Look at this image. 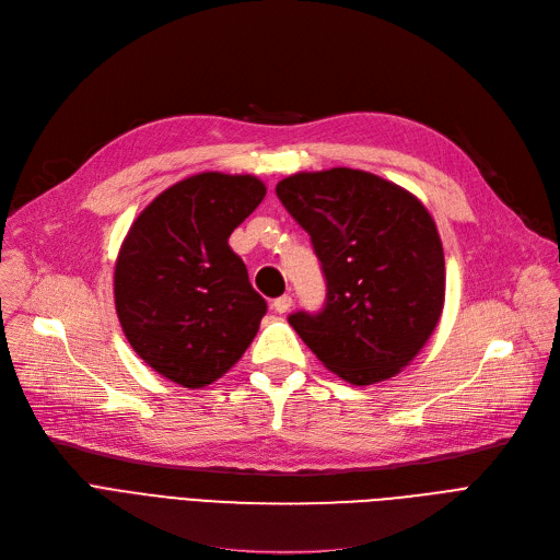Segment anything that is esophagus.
<instances>
[{
    "mask_svg": "<svg viewBox=\"0 0 560 560\" xmlns=\"http://www.w3.org/2000/svg\"><path fill=\"white\" fill-rule=\"evenodd\" d=\"M290 306H292V298H290V295H281L279 300L272 302V308H275L277 313H288Z\"/></svg>",
    "mask_w": 560,
    "mask_h": 560,
    "instance_id": "obj_1",
    "label": "esophagus"
}]
</instances>
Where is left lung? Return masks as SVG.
Returning a JSON list of instances; mask_svg holds the SVG:
<instances>
[{
  "label": "left lung",
  "instance_id": "obj_1",
  "mask_svg": "<svg viewBox=\"0 0 560 560\" xmlns=\"http://www.w3.org/2000/svg\"><path fill=\"white\" fill-rule=\"evenodd\" d=\"M277 195L308 231L327 277V306L290 315L292 329L351 386L399 374L445 306V252L427 206L351 167L295 172Z\"/></svg>",
  "mask_w": 560,
  "mask_h": 560
}]
</instances>
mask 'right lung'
<instances>
[{"label": "right lung", "mask_w": 560, "mask_h": 560, "mask_svg": "<svg viewBox=\"0 0 560 560\" xmlns=\"http://www.w3.org/2000/svg\"><path fill=\"white\" fill-rule=\"evenodd\" d=\"M265 192L254 174L186 176L144 206L117 252V319L136 354L176 386H211L258 334L268 306L229 235Z\"/></svg>", "instance_id": "right-lung-1"}]
</instances>
